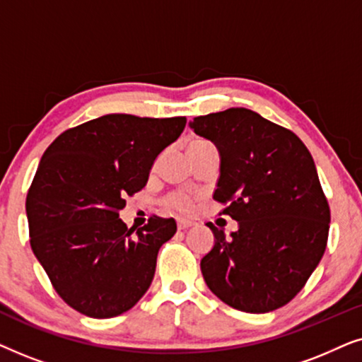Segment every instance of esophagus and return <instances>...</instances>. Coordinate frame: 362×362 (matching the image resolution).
I'll use <instances>...</instances> for the list:
<instances>
[{
    "mask_svg": "<svg viewBox=\"0 0 362 362\" xmlns=\"http://www.w3.org/2000/svg\"><path fill=\"white\" fill-rule=\"evenodd\" d=\"M192 226H194V222H192V221H186V219L177 221V229H180V230H186V229H189V227H192Z\"/></svg>",
    "mask_w": 362,
    "mask_h": 362,
    "instance_id": "esophagus-1",
    "label": "esophagus"
}]
</instances>
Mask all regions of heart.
<instances>
[{
	"mask_svg": "<svg viewBox=\"0 0 362 362\" xmlns=\"http://www.w3.org/2000/svg\"><path fill=\"white\" fill-rule=\"evenodd\" d=\"M168 206L175 207V209L181 211V212H189L192 209V202L186 194H173V196H170V197H168Z\"/></svg>",
	"mask_w": 362,
	"mask_h": 362,
	"instance_id": "obj_1",
	"label": "heart"
}]
</instances>
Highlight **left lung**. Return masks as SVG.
<instances>
[{
	"mask_svg": "<svg viewBox=\"0 0 362 362\" xmlns=\"http://www.w3.org/2000/svg\"><path fill=\"white\" fill-rule=\"evenodd\" d=\"M191 130L212 141L221 168L214 199L239 229L211 222L214 247L202 257L209 290L232 308L269 313L303 288L325 254L329 206L303 141L249 108L196 117Z\"/></svg>",
	"mask_w": 362,
	"mask_h": 362,
	"instance_id": "1",
	"label": "left lung"
}]
</instances>
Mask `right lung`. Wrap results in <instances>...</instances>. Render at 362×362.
I'll list each match as a JSON object with an SVG mask.
<instances>
[{"label": "right lung", "instance_id": "1", "mask_svg": "<svg viewBox=\"0 0 362 362\" xmlns=\"http://www.w3.org/2000/svg\"><path fill=\"white\" fill-rule=\"evenodd\" d=\"M185 127V117L110 113L61 133L44 151L26 199L29 235L74 310L113 318L150 288L158 250L175 235L176 221L153 216L135 232L118 212Z\"/></svg>", "mask_w": 362, "mask_h": 362}]
</instances>
